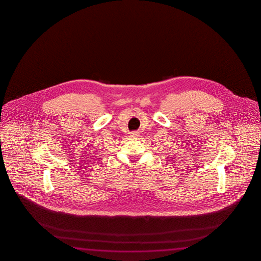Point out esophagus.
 Segmentation results:
<instances>
[{
	"label": "esophagus",
	"instance_id": "34e87169",
	"mask_svg": "<svg viewBox=\"0 0 261 261\" xmlns=\"http://www.w3.org/2000/svg\"><path fill=\"white\" fill-rule=\"evenodd\" d=\"M139 137H140V132H133L129 135V139H133V140H136Z\"/></svg>",
	"mask_w": 261,
	"mask_h": 261
}]
</instances>
